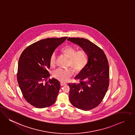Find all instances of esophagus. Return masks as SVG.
Returning <instances> with one entry per match:
<instances>
[{"label": "esophagus", "instance_id": "34e87169", "mask_svg": "<svg viewBox=\"0 0 135 135\" xmlns=\"http://www.w3.org/2000/svg\"><path fill=\"white\" fill-rule=\"evenodd\" d=\"M67 84L66 83H64V82H60V85L61 86H64V85H66Z\"/></svg>", "mask_w": 135, "mask_h": 135}]
</instances>
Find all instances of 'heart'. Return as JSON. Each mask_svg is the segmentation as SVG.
I'll use <instances>...</instances> for the list:
<instances>
[{
    "label": "heart",
    "mask_w": 135,
    "mask_h": 135,
    "mask_svg": "<svg viewBox=\"0 0 135 135\" xmlns=\"http://www.w3.org/2000/svg\"><path fill=\"white\" fill-rule=\"evenodd\" d=\"M62 52L67 57L69 58L68 65L71 66L76 71L82 70L87 64L88 61V56L84 51H79L71 45H66L62 50ZM56 54L53 52L50 58V63L51 66H53L56 61ZM73 74V70L70 68H58L54 70L52 75L54 78L60 81H67Z\"/></svg>",
    "instance_id": "b5f03b06"
}]
</instances>
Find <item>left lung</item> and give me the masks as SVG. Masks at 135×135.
Returning <instances> with one entry per match:
<instances>
[{
  "label": "left lung",
  "mask_w": 135,
  "mask_h": 135,
  "mask_svg": "<svg viewBox=\"0 0 135 135\" xmlns=\"http://www.w3.org/2000/svg\"><path fill=\"white\" fill-rule=\"evenodd\" d=\"M68 41L80 46L88 56L85 67L75 77L78 83H69V100L74 107L85 111L100 104L107 91L109 83V67L104 51L90 40L69 38Z\"/></svg>",
  "instance_id": "1"
}]
</instances>
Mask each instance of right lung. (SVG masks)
I'll list each match as a JSON object with an SVG mask.
<instances>
[{
    "label": "right lung",
    "mask_w": 135,
    "mask_h": 135,
    "mask_svg": "<svg viewBox=\"0 0 135 135\" xmlns=\"http://www.w3.org/2000/svg\"><path fill=\"white\" fill-rule=\"evenodd\" d=\"M67 37L46 38L27 47L22 53L18 64L17 80L26 100L38 108L54 104L56 100L60 82L53 78L47 69L50 58L54 50L62 44Z\"/></svg>",
    "instance_id": "right-lung-1"
}]
</instances>
